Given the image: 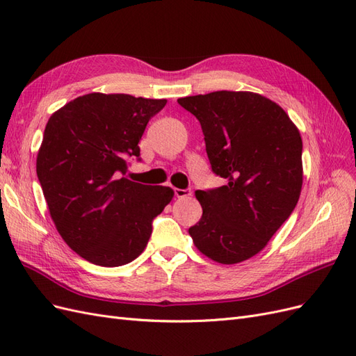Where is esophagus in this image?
Here are the masks:
<instances>
[{"mask_svg":"<svg viewBox=\"0 0 356 356\" xmlns=\"http://www.w3.org/2000/svg\"><path fill=\"white\" fill-rule=\"evenodd\" d=\"M174 193L177 197H188L191 196V190L190 188H174Z\"/></svg>","mask_w":356,"mask_h":356,"instance_id":"esophagus-1","label":"esophagus"}]
</instances>
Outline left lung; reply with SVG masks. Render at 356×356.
<instances>
[{"label":"left lung","mask_w":356,"mask_h":356,"mask_svg":"<svg viewBox=\"0 0 356 356\" xmlns=\"http://www.w3.org/2000/svg\"><path fill=\"white\" fill-rule=\"evenodd\" d=\"M178 104L195 115L215 175L227 184L197 190L202 218L188 229L211 260L236 264L289 218L303 184L298 129L277 104L252 92H211Z\"/></svg>","instance_id":"8db88e82"}]
</instances>
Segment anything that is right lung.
<instances>
[{
	"label": "right lung",
	"instance_id": "right-lung-1",
	"mask_svg": "<svg viewBox=\"0 0 356 356\" xmlns=\"http://www.w3.org/2000/svg\"><path fill=\"white\" fill-rule=\"evenodd\" d=\"M166 99L89 93L53 114L37 157V177L62 239L96 266L117 267L144 251L153 220L174 190L124 178L139 157L149 118Z\"/></svg>",
	"mask_w": 356,
	"mask_h": 356
}]
</instances>
